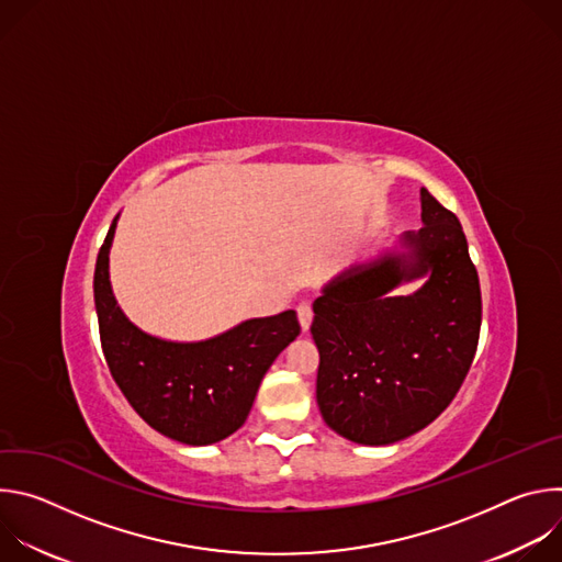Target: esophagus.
I'll return each mask as SVG.
<instances>
[{"mask_svg":"<svg viewBox=\"0 0 562 562\" xmlns=\"http://www.w3.org/2000/svg\"><path fill=\"white\" fill-rule=\"evenodd\" d=\"M297 319H300L302 331H308L311 319H313V308H311L308 302H300V304H297Z\"/></svg>","mask_w":562,"mask_h":562,"instance_id":"obj_1","label":"esophagus"}]
</instances>
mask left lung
<instances>
[{
  "instance_id": "8db88e82",
  "label": "left lung",
  "mask_w": 562,
  "mask_h": 562,
  "mask_svg": "<svg viewBox=\"0 0 562 562\" xmlns=\"http://www.w3.org/2000/svg\"><path fill=\"white\" fill-rule=\"evenodd\" d=\"M423 228L334 278L313 302L315 397L325 423L358 445H393L434 423L475 356L483 300L458 217L420 189ZM420 277L409 296L392 289Z\"/></svg>"
}]
</instances>
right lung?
<instances>
[{
    "label": "right lung",
    "instance_id": "right-lung-1",
    "mask_svg": "<svg viewBox=\"0 0 562 562\" xmlns=\"http://www.w3.org/2000/svg\"><path fill=\"white\" fill-rule=\"evenodd\" d=\"M117 217L98 254L93 278L100 340L111 375L155 431L191 447L220 442L245 425L265 373L300 334L297 315L289 308L245 319L200 342L144 334L120 308L109 280Z\"/></svg>",
    "mask_w": 562,
    "mask_h": 562
}]
</instances>
